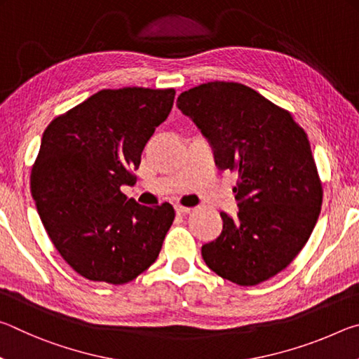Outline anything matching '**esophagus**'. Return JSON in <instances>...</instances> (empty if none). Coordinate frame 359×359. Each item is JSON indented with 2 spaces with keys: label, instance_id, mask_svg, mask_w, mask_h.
I'll list each match as a JSON object with an SVG mask.
<instances>
[{
  "label": "esophagus",
  "instance_id": "obj_1",
  "mask_svg": "<svg viewBox=\"0 0 359 359\" xmlns=\"http://www.w3.org/2000/svg\"><path fill=\"white\" fill-rule=\"evenodd\" d=\"M191 209L190 208H184V205H175V214L177 215H187L190 214Z\"/></svg>",
  "mask_w": 359,
  "mask_h": 359
}]
</instances>
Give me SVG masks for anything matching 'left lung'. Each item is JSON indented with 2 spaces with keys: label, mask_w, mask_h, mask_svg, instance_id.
Returning <instances> with one entry per match:
<instances>
[{
  "label": "left lung",
  "mask_w": 359,
  "mask_h": 359,
  "mask_svg": "<svg viewBox=\"0 0 359 359\" xmlns=\"http://www.w3.org/2000/svg\"><path fill=\"white\" fill-rule=\"evenodd\" d=\"M177 107L201 130L218 169L238 174V217L203 258L226 280L252 287L283 271L311 238L323 188L306 131L285 109L238 82L187 90Z\"/></svg>",
  "instance_id": "8db88e82"
}]
</instances>
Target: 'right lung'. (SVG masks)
<instances>
[{"label": "right lung", "mask_w": 359, "mask_h": 359, "mask_svg": "<svg viewBox=\"0 0 359 359\" xmlns=\"http://www.w3.org/2000/svg\"><path fill=\"white\" fill-rule=\"evenodd\" d=\"M174 88L101 90L50 121L32 169V194L58 253L93 282H131L155 263L174 222L169 203L137 204L121 193Z\"/></svg>", "instance_id": "add662e5"}]
</instances>
